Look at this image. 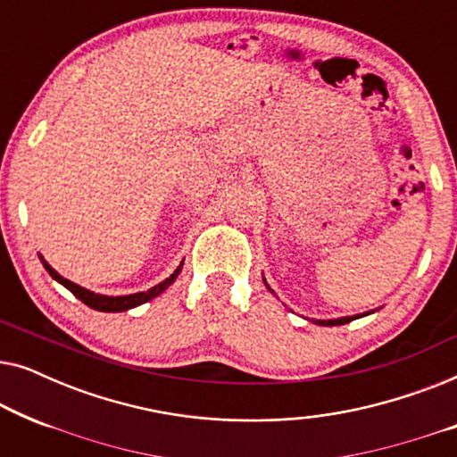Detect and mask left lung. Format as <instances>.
I'll return each mask as SVG.
<instances>
[{
    "mask_svg": "<svg viewBox=\"0 0 457 457\" xmlns=\"http://www.w3.org/2000/svg\"><path fill=\"white\" fill-rule=\"evenodd\" d=\"M262 280H264V285L268 287V283H266V278L262 277ZM268 291L270 293H274L270 287H268ZM377 310H380V308H377ZM377 310H370V312H364V314H355V316H343V318H328V320H316V318H312V322L314 324H320V327H339V324H347V322H352V320H355V318H361V316H368V314H374V312Z\"/></svg>",
    "mask_w": 457,
    "mask_h": 457,
    "instance_id": "8db88e82",
    "label": "left lung"
}]
</instances>
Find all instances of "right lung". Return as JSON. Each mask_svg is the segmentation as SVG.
Here are the masks:
<instances>
[{
  "label": "right lung",
  "instance_id": "obj_1",
  "mask_svg": "<svg viewBox=\"0 0 457 457\" xmlns=\"http://www.w3.org/2000/svg\"><path fill=\"white\" fill-rule=\"evenodd\" d=\"M39 260H41L43 268H46V270L49 272V277H52L54 280H58L60 285H64L74 297L80 299V302H83L85 305H89V308L97 310V312H127L130 308H137V305L145 303V302H149V299L158 297L160 293H164L168 287H170L174 280H177L180 270H183V262H180L179 268L170 274V277L164 278L162 283H158L155 287H152V289L139 291V293H130V295H102V293L89 291V289H85V287H80L77 283H72V280L62 277L60 272H55L54 268L47 264L46 258H43L41 253H39Z\"/></svg>",
  "mask_w": 457,
  "mask_h": 457
}]
</instances>
